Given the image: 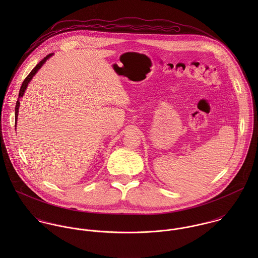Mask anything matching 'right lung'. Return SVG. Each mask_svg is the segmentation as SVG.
<instances>
[{
	"mask_svg": "<svg viewBox=\"0 0 258 258\" xmlns=\"http://www.w3.org/2000/svg\"><path fill=\"white\" fill-rule=\"evenodd\" d=\"M52 55V53H49V54H47L42 60H40L38 63H37V66L34 68V70L30 73V74L25 78V80H24V82H23V84H22V86H21V89H20V92H19V98H18V101H17V103H16V108H15V112H16V125H17V118H18V113H19V107H20V98L21 97H23V95H24V93H25V90H26V88H27V86H28V84H29V82L32 80V78H33V76L35 75V74H37V71L41 68V66L46 61V59L49 57V56H51ZM15 125V126H16Z\"/></svg>",
	"mask_w": 258,
	"mask_h": 258,
	"instance_id": "add662e5",
	"label": "right lung"
}]
</instances>
